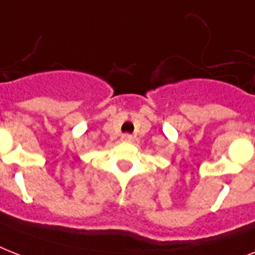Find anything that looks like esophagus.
<instances>
[{"label":"esophagus","instance_id":"obj_1","mask_svg":"<svg viewBox=\"0 0 255 255\" xmlns=\"http://www.w3.org/2000/svg\"><path fill=\"white\" fill-rule=\"evenodd\" d=\"M122 140H123V141H127V143H131L132 140H133V137H132L131 135H128V133H126V135L122 136Z\"/></svg>","mask_w":255,"mask_h":255}]
</instances>
